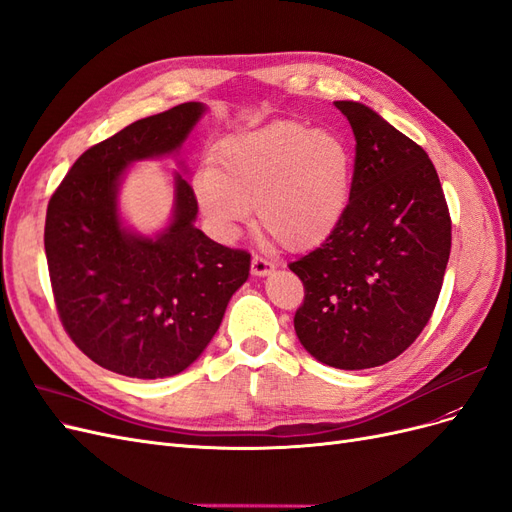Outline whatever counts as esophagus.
<instances>
[{
    "label": "esophagus",
    "instance_id": "1",
    "mask_svg": "<svg viewBox=\"0 0 512 512\" xmlns=\"http://www.w3.org/2000/svg\"><path fill=\"white\" fill-rule=\"evenodd\" d=\"M251 272L255 276H268V274L274 272V263L270 259H263V257L255 255L253 261H251Z\"/></svg>",
    "mask_w": 512,
    "mask_h": 512
}]
</instances>
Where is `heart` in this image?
I'll list each match as a JSON object with an SVG mask.
<instances>
[{"label":"heart","mask_w":512,"mask_h":512,"mask_svg":"<svg viewBox=\"0 0 512 512\" xmlns=\"http://www.w3.org/2000/svg\"><path fill=\"white\" fill-rule=\"evenodd\" d=\"M193 176L210 227L232 238L257 212V225L287 251H306L334 232L349 208L353 151L336 131L274 121L225 138Z\"/></svg>","instance_id":"heart-1"}]
</instances>
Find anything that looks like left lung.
Here are the masks:
<instances>
[{"label":"left lung","instance_id":"left-lung-1","mask_svg":"<svg viewBox=\"0 0 512 512\" xmlns=\"http://www.w3.org/2000/svg\"><path fill=\"white\" fill-rule=\"evenodd\" d=\"M355 134L349 208L289 270L304 283L293 317L304 349L340 370L383 366L430 321L451 253V217L423 148L359 102H336Z\"/></svg>","mask_w":512,"mask_h":512}]
</instances>
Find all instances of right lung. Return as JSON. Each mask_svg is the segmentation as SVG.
Segmentation results:
<instances>
[{"label": "right lung", "mask_w": 512, "mask_h": 512, "mask_svg": "<svg viewBox=\"0 0 512 512\" xmlns=\"http://www.w3.org/2000/svg\"><path fill=\"white\" fill-rule=\"evenodd\" d=\"M206 106L187 102L127 125L82 153L46 208L44 251L59 319L97 366L166 378L204 353L251 255L197 229V200L174 176V214L157 236L119 217V185L134 161L178 153Z\"/></svg>", "instance_id": "add662e5"}]
</instances>
